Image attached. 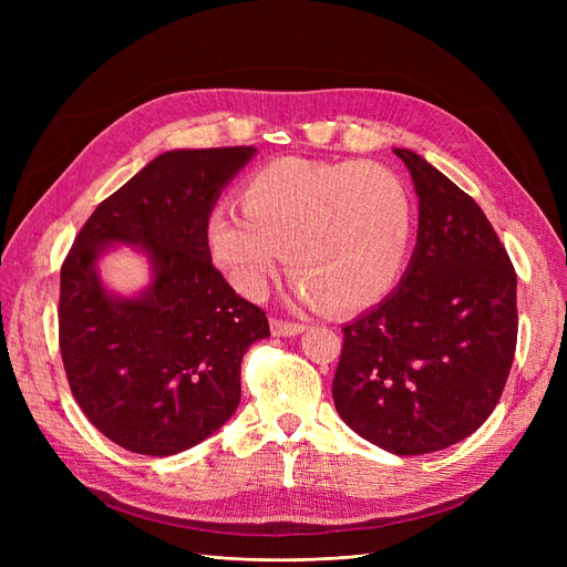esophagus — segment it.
<instances>
[{
    "label": "esophagus",
    "mask_w": 567,
    "mask_h": 567,
    "mask_svg": "<svg viewBox=\"0 0 567 567\" xmlns=\"http://www.w3.org/2000/svg\"><path fill=\"white\" fill-rule=\"evenodd\" d=\"M305 331V323L300 321H286V319H271V333L274 336H298Z\"/></svg>",
    "instance_id": "esophagus-1"
}]
</instances>
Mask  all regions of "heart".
<instances>
[{"mask_svg":"<svg viewBox=\"0 0 567 567\" xmlns=\"http://www.w3.org/2000/svg\"><path fill=\"white\" fill-rule=\"evenodd\" d=\"M411 236L414 203L390 167L296 156L257 167L241 186V210L217 203L205 221L213 262L244 296L265 293L286 252L300 296L333 312L381 302Z\"/></svg>","mask_w":567,"mask_h":567,"instance_id":"heart-1","label":"heart"}]
</instances>
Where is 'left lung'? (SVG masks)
<instances>
[{"mask_svg": "<svg viewBox=\"0 0 567 567\" xmlns=\"http://www.w3.org/2000/svg\"><path fill=\"white\" fill-rule=\"evenodd\" d=\"M419 196L400 286L342 326L333 402L398 456L447 450L499 402L516 354V269L480 205L419 153L394 148Z\"/></svg>", "mask_w": 567, "mask_h": 567, "instance_id": "obj_1", "label": "left lung"}]
</instances>
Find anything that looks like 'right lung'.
<instances>
[{"label": "right lung", "mask_w": 567, "mask_h": 567, "mask_svg": "<svg viewBox=\"0 0 567 567\" xmlns=\"http://www.w3.org/2000/svg\"><path fill=\"white\" fill-rule=\"evenodd\" d=\"M252 146L161 153L84 221L61 267L59 346L84 416L120 447L173 456L210 437L241 402V359L269 336L260 307L215 269L205 221ZM140 247L152 284L117 297L97 260Z\"/></svg>", "instance_id": "add662e5"}]
</instances>
